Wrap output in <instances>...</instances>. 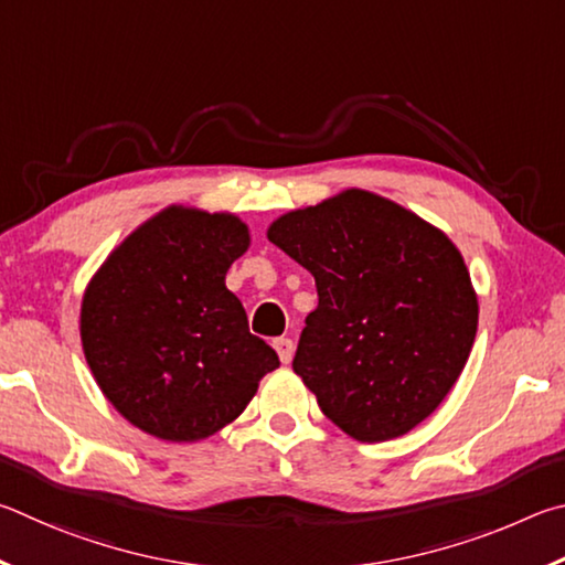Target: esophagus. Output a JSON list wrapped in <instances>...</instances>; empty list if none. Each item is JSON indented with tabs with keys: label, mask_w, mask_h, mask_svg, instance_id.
Listing matches in <instances>:
<instances>
[{
	"label": "esophagus",
	"mask_w": 565,
	"mask_h": 565,
	"mask_svg": "<svg viewBox=\"0 0 565 565\" xmlns=\"http://www.w3.org/2000/svg\"><path fill=\"white\" fill-rule=\"evenodd\" d=\"M275 350H277V354H280L282 362H290L292 360V342L290 340H282Z\"/></svg>",
	"instance_id": "34e87169"
}]
</instances>
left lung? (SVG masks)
Wrapping results in <instances>:
<instances>
[{
	"instance_id": "obj_1",
	"label": "left lung",
	"mask_w": 565,
	"mask_h": 565,
	"mask_svg": "<svg viewBox=\"0 0 565 565\" xmlns=\"http://www.w3.org/2000/svg\"><path fill=\"white\" fill-rule=\"evenodd\" d=\"M250 247L233 213L168 205L118 243L86 285L82 348L126 422L163 441H201L235 422L280 367L225 288Z\"/></svg>"
}]
</instances>
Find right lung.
<instances>
[{
  "instance_id": "right-lung-1",
  "label": "right lung",
  "mask_w": 565,
  "mask_h": 565,
  "mask_svg": "<svg viewBox=\"0 0 565 565\" xmlns=\"http://www.w3.org/2000/svg\"><path fill=\"white\" fill-rule=\"evenodd\" d=\"M267 237L318 285L292 370L324 417L367 444L427 419L477 338L479 302L459 247L364 191L285 213Z\"/></svg>"
}]
</instances>
